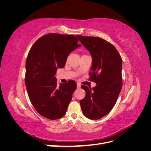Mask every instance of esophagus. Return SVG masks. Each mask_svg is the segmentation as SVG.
<instances>
[{
    "instance_id": "34e87169",
    "label": "esophagus",
    "mask_w": 151,
    "mask_h": 151,
    "mask_svg": "<svg viewBox=\"0 0 151 151\" xmlns=\"http://www.w3.org/2000/svg\"><path fill=\"white\" fill-rule=\"evenodd\" d=\"M81 88V84L79 83H77V89H79Z\"/></svg>"
}]
</instances>
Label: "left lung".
<instances>
[{"mask_svg": "<svg viewBox=\"0 0 151 151\" xmlns=\"http://www.w3.org/2000/svg\"><path fill=\"white\" fill-rule=\"evenodd\" d=\"M93 57L89 79L94 88L83 85L85 98L80 101L84 115L98 120L110 112L122 88V59L116 48L107 41L95 36L77 35Z\"/></svg>", "mask_w": 151, "mask_h": 151, "instance_id": "1", "label": "left lung"}]
</instances>
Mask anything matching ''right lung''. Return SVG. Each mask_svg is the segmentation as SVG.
Segmentation results:
<instances>
[{
  "label": "right lung",
  "instance_id": "right-lung-1",
  "mask_svg": "<svg viewBox=\"0 0 151 151\" xmlns=\"http://www.w3.org/2000/svg\"><path fill=\"white\" fill-rule=\"evenodd\" d=\"M74 35L50 33L38 39L31 48L26 61L25 84L32 105L42 116L57 120L66 113L75 81L58 86V68L65 66L67 57L81 47Z\"/></svg>",
  "mask_w": 151,
  "mask_h": 151
}]
</instances>
